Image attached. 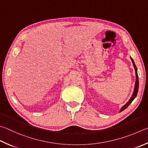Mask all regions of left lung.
<instances>
[{"mask_svg": "<svg viewBox=\"0 0 148 148\" xmlns=\"http://www.w3.org/2000/svg\"><path fill=\"white\" fill-rule=\"evenodd\" d=\"M131 60H132V62H133V66L134 67H135V72H136V82H135V89H134V92H133V94L132 96H131V98H130V100H129V101L127 102V103H126L124 106H123L122 107V109H121L120 111H122L124 110L125 109L127 108V107L130 106V105L131 104V102L133 101V100H134L136 98V95H137V93H138V73H137V69H136V66L135 65V63H134V61L132 58H131Z\"/></svg>", "mask_w": 148, "mask_h": 148, "instance_id": "8db88e82", "label": "left lung"}]
</instances>
